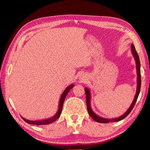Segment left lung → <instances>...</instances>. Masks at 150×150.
Here are the masks:
<instances>
[{"label": "left lung", "instance_id": "1", "mask_svg": "<svg viewBox=\"0 0 150 150\" xmlns=\"http://www.w3.org/2000/svg\"><path fill=\"white\" fill-rule=\"evenodd\" d=\"M132 54L134 55V58H135L136 63V69H137V75H138V77H137V81H138V86H137V91L135 95V97H134V99L133 100L132 103L130 106V107L128 108V110L126 111V112L121 116L120 117H118L117 118H114V119H107V118H101L100 116H97L95 115V113L93 112L92 109L91 108L90 105V98H91V95H90V91L87 88H85V94H86V101H87V110L88 112V115L91 116V117L94 120H95L98 122L100 123H108V122H118L120 121L122 119L125 118L127 116H128L129 114L130 113V112L132 110L134 105L136 103V100L138 99V97L139 94V91H140V87H141V73H140V62H139V56L138 55V53H137L136 50L135 49V47L133 44H132Z\"/></svg>", "mask_w": 150, "mask_h": 150}]
</instances>
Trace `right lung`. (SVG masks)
<instances>
[{
  "label": "right lung",
  "instance_id": "right-lung-1",
  "mask_svg": "<svg viewBox=\"0 0 150 150\" xmlns=\"http://www.w3.org/2000/svg\"><path fill=\"white\" fill-rule=\"evenodd\" d=\"M73 85H71L68 87L67 88H65V90L64 91V92L63 93V94L61 96L60 98V100H59V109H58L57 112L55 114V115L54 116H53L51 118L49 119H46V120H38V121H32V120H26L24 118H22V119L26 122L30 124H35V125H45V124H49L52 122H54V121L57 120L58 118H59L61 113H62V108H63V103H64V100L67 96V93H69V91H70L71 88H72L73 87Z\"/></svg>",
  "mask_w": 150,
  "mask_h": 150
}]
</instances>
